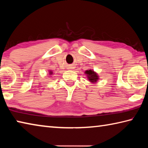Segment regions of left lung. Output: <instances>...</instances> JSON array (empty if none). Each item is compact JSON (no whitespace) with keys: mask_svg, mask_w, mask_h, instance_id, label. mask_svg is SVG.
Here are the masks:
<instances>
[{"mask_svg":"<svg viewBox=\"0 0 148 148\" xmlns=\"http://www.w3.org/2000/svg\"><path fill=\"white\" fill-rule=\"evenodd\" d=\"M86 73L87 74V76L88 77L89 80H90V82H96L97 80L99 79V77L97 76V73H95L94 71H91V70H89V71H86Z\"/></svg>","mask_w":148,"mask_h":148,"instance_id":"left-lung-1","label":"left lung"}]
</instances>
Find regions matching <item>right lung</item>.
Segmentation results:
<instances>
[{
  "label": "right lung",
  "instance_id": "add662e5",
  "mask_svg": "<svg viewBox=\"0 0 148 148\" xmlns=\"http://www.w3.org/2000/svg\"><path fill=\"white\" fill-rule=\"evenodd\" d=\"M50 74H51V72H50Z\"/></svg>",
  "mask_w": 148,
  "mask_h": 148
}]
</instances>
